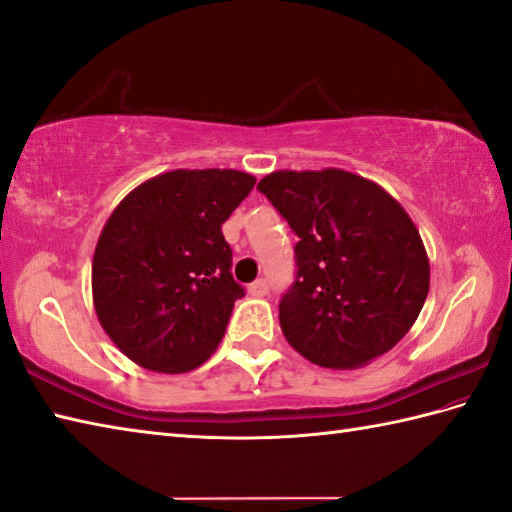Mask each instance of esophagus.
I'll use <instances>...</instances> for the list:
<instances>
[{
	"instance_id": "34e87169",
	"label": "esophagus",
	"mask_w": 512,
	"mask_h": 512,
	"mask_svg": "<svg viewBox=\"0 0 512 512\" xmlns=\"http://www.w3.org/2000/svg\"><path fill=\"white\" fill-rule=\"evenodd\" d=\"M268 282L266 279H257V282H253L248 286V293L253 295V297H264V295H268Z\"/></svg>"
}]
</instances>
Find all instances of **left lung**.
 <instances>
[{"label": "left lung", "mask_w": 512, "mask_h": 512, "mask_svg": "<svg viewBox=\"0 0 512 512\" xmlns=\"http://www.w3.org/2000/svg\"><path fill=\"white\" fill-rule=\"evenodd\" d=\"M257 190L299 237L295 282L279 302L288 344L324 368L388 353L430 286L426 248L406 210L382 186L339 168L277 170Z\"/></svg>", "instance_id": "left-lung-1"}]
</instances>
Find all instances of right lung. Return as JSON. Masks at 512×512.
Listing matches in <instances>:
<instances>
[{"label": "right lung", "mask_w": 512, "mask_h": 512, "mask_svg": "<svg viewBox=\"0 0 512 512\" xmlns=\"http://www.w3.org/2000/svg\"><path fill=\"white\" fill-rule=\"evenodd\" d=\"M255 177L239 170H170L128 193L99 235L93 299L122 353L155 373H186L222 342L237 299L222 224Z\"/></svg>", "instance_id": "right-lung-1"}]
</instances>
